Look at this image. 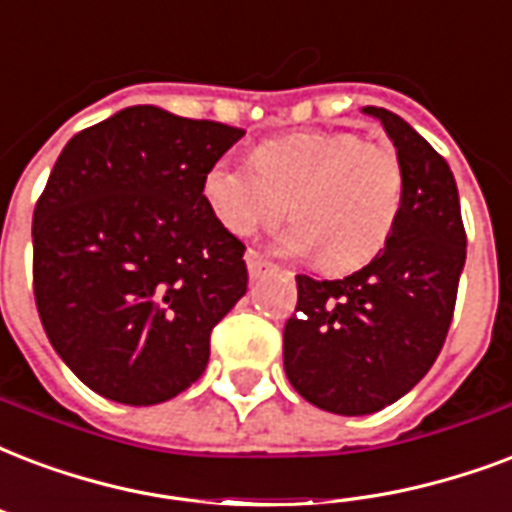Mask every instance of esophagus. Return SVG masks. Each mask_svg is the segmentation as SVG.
Wrapping results in <instances>:
<instances>
[{"label":"esophagus","mask_w":512,"mask_h":512,"mask_svg":"<svg viewBox=\"0 0 512 512\" xmlns=\"http://www.w3.org/2000/svg\"><path fill=\"white\" fill-rule=\"evenodd\" d=\"M268 260H265L263 255H260V252H257V249H249L247 252V268H249V276H260V273L265 271V268H268Z\"/></svg>","instance_id":"1"}]
</instances>
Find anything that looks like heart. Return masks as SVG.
<instances>
[{
	"label": "heart",
	"instance_id": "1",
	"mask_svg": "<svg viewBox=\"0 0 512 512\" xmlns=\"http://www.w3.org/2000/svg\"><path fill=\"white\" fill-rule=\"evenodd\" d=\"M405 198L395 147L351 131H303L260 144L255 166L220 158L204 174V201L222 228L249 236L287 209L295 217L279 236L292 255L346 273L370 263L392 236Z\"/></svg>",
	"mask_w": 512,
	"mask_h": 512
}]
</instances>
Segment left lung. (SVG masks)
<instances>
[{"mask_svg": "<svg viewBox=\"0 0 512 512\" xmlns=\"http://www.w3.org/2000/svg\"><path fill=\"white\" fill-rule=\"evenodd\" d=\"M381 120L403 161L405 198L386 247L346 279L295 276L284 325V370L303 400L365 416L411 392L446 343L467 257L459 193L446 158L403 117Z\"/></svg>", "mask_w": 512, "mask_h": 512, "instance_id": "obj_1", "label": "left lung"}]
</instances>
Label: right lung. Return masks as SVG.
Returning a JSON list of instances; mask_svg holds the SVG:
<instances>
[{
	"label": "right lung",
	"mask_w": 512,
	"mask_h": 512,
	"mask_svg": "<svg viewBox=\"0 0 512 512\" xmlns=\"http://www.w3.org/2000/svg\"><path fill=\"white\" fill-rule=\"evenodd\" d=\"M241 128L139 104L74 134L31 222L34 300L58 357L93 392L166 403L201 378L247 292L244 241L204 201Z\"/></svg>",
	"instance_id": "right-lung-1"
}]
</instances>
